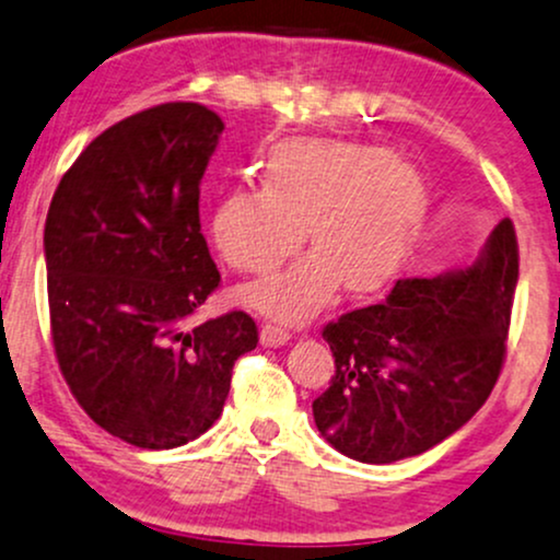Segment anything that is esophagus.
<instances>
[{"label":"esophagus","mask_w":560,"mask_h":560,"mask_svg":"<svg viewBox=\"0 0 560 560\" xmlns=\"http://www.w3.org/2000/svg\"><path fill=\"white\" fill-rule=\"evenodd\" d=\"M259 340H261V346L278 348V346H285L288 340H291V332L282 330V327H278V325H261Z\"/></svg>","instance_id":"1"}]
</instances>
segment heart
<instances>
[{
	"mask_svg": "<svg viewBox=\"0 0 560 560\" xmlns=\"http://www.w3.org/2000/svg\"><path fill=\"white\" fill-rule=\"evenodd\" d=\"M427 188L393 151L338 138H293L261 160V188H233L212 212V241L241 272L265 275L304 243L314 254L243 285L238 301L280 322L319 312L340 280L370 293L390 282L422 233Z\"/></svg>",
	"mask_w": 560,
	"mask_h": 560,
	"instance_id": "b5f03b06",
	"label": "heart"
}]
</instances>
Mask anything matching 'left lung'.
Returning <instances> with one entry per match:
<instances>
[{
  "label": "left lung",
  "instance_id": "left-lung-1",
  "mask_svg": "<svg viewBox=\"0 0 560 560\" xmlns=\"http://www.w3.org/2000/svg\"><path fill=\"white\" fill-rule=\"evenodd\" d=\"M516 282V233L501 220L471 265L398 280L383 304L330 322L335 377L312 404L322 438L353 462L393 464L462 430L501 374Z\"/></svg>",
  "mask_w": 560,
  "mask_h": 560
}]
</instances>
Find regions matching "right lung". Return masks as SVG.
<instances>
[{"label": "right lung", "mask_w": 560, "mask_h": 560, "mask_svg": "<svg viewBox=\"0 0 560 560\" xmlns=\"http://www.w3.org/2000/svg\"><path fill=\"white\" fill-rule=\"evenodd\" d=\"M222 130L196 102L125 117L72 162L46 214L59 370L83 411L136 448L203 435L225 406L233 364L259 340L246 312L194 325L220 285L199 186Z\"/></svg>", "instance_id": "right-lung-1"}]
</instances>
